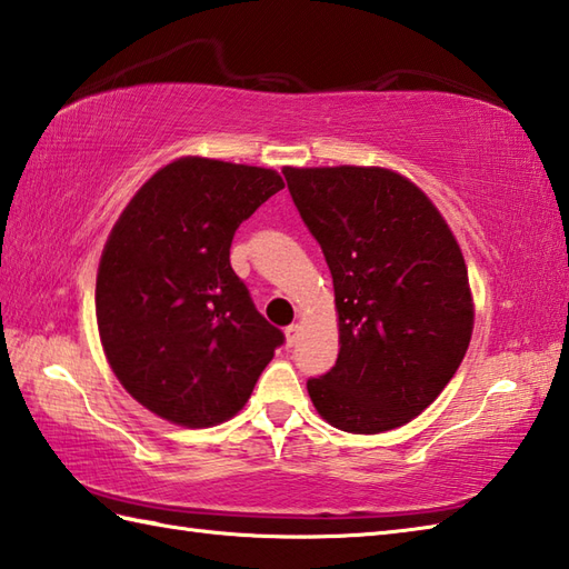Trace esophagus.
I'll return each instance as SVG.
<instances>
[{"instance_id":"obj_1","label":"esophagus","mask_w":569,"mask_h":569,"mask_svg":"<svg viewBox=\"0 0 569 569\" xmlns=\"http://www.w3.org/2000/svg\"><path fill=\"white\" fill-rule=\"evenodd\" d=\"M298 335H300V325L298 322L288 325V328H286V345L293 347L298 342Z\"/></svg>"}]
</instances>
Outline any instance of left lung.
Returning a JSON list of instances; mask_svg holds the SVG:
<instances>
[{
  "instance_id": "1",
  "label": "left lung",
  "mask_w": 569,
  "mask_h": 569,
  "mask_svg": "<svg viewBox=\"0 0 569 569\" xmlns=\"http://www.w3.org/2000/svg\"><path fill=\"white\" fill-rule=\"evenodd\" d=\"M335 286L340 355L308 381L318 413L345 432L401 428L440 396L475 328L452 229L416 183L379 166L283 168Z\"/></svg>"
}]
</instances>
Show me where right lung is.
<instances>
[{
  "label": "right lung",
  "instance_id": "add662e5",
  "mask_svg": "<svg viewBox=\"0 0 569 569\" xmlns=\"http://www.w3.org/2000/svg\"><path fill=\"white\" fill-rule=\"evenodd\" d=\"M281 188L271 168L183 156L112 227L94 288L102 349L163 420L210 428L237 416L283 345L229 263L237 227Z\"/></svg>",
  "mask_w": 569,
  "mask_h": 569
}]
</instances>
